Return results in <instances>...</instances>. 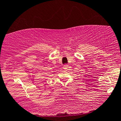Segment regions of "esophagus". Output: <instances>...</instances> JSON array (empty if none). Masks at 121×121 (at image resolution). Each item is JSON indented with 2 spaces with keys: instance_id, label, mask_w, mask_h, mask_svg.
<instances>
[{
  "instance_id": "34e87169",
  "label": "esophagus",
  "mask_w": 121,
  "mask_h": 121,
  "mask_svg": "<svg viewBox=\"0 0 121 121\" xmlns=\"http://www.w3.org/2000/svg\"><path fill=\"white\" fill-rule=\"evenodd\" d=\"M68 67H69V65L67 64H65V65H63V69H64L65 70H67Z\"/></svg>"
}]
</instances>
